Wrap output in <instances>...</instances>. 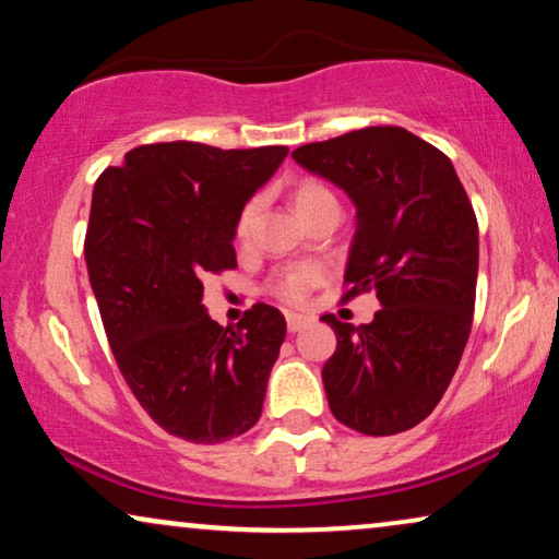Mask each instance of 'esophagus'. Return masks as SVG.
Wrapping results in <instances>:
<instances>
[{"label": "esophagus", "instance_id": "1", "mask_svg": "<svg viewBox=\"0 0 559 559\" xmlns=\"http://www.w3.org/2000/svg\"><path fill=\"white\" fill-rule=\"evenodd\" d=\"M314 322V317H307V314H286V324H288V332H299L304 326Z\"/></svg>", "mask_w": 559, "mask_h": 559}]
</instances>
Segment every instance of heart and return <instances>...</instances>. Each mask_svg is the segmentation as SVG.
I'll list each match as a JSON object with an SVG mask.
<instances>
[{
    "label": "heart",
    "instance_id": "obj_1",
    "mask_svg": "<svg viewBox=\"0 0 559 559\" xmlns=\"http://www.w3.org/2000/svg\"><path fill=\"white\" fill-rule=\"evenodd\" d=\"M292 199L301 219H307L309 214H314L326 204H337L334 193L326 189L324 183L314 181V178H304V181L296 183ZM255 212H258L255 202H248L242 206L240 217H237V225H235L237 240H245V237L250 235L252 222H255ZM319 281H322V267L314 263H299V265L284 267V271L275 275L271 281V292L286 304H301Z\"/></svg>",
    "mask_w": 559,
    "mask_h": 559
}]
</instances>
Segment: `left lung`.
<instances>
[{
  "instance_id": "left-lung-1",
  "label": "left lung",
  "mask_w": 559,
  "mask_h": 559,
  "mask_svg": "<svg viewBox=\"0 0 559 559\" xmlns=\"http://www.w3.org/2000/svg\"><path fill=\"white\" fill-rule=\"evenodd\" d=\"M301 168L353 199L342 301L376 292L370 324L322 319L337 349L322 368L334 419L370 437L416 427L440 404L471 337L478 222L452 160L404 128H366L296 147Z\"/></svg>"
}]
</instances>
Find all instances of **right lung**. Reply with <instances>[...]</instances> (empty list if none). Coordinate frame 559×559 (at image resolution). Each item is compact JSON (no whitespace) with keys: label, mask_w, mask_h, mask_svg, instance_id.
<instances>
[{"label":"right lung","mask_w":559,"mask_h":559,"mask_svg":"<svg viewBox=\"0 0 559 559\" xmlns=\"http://www.w3.org/2000/svg\"><path fill=\"white\" fill-rule=\"evenodd\" d=\"M286 153L140 145L94 186L84 255L109 347L140 406L186 442H227L263 412L284 314L255 304L225 330L202 296L204 278L237 267V217Z\"/></svg>","instance_id":"obj_1"}]
</instances>
